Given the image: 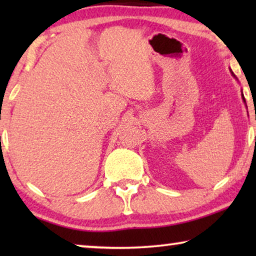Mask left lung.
Segmentation results:
<instances>
[{
    "mask_svg": "<svg viewBox=\"0 0 256 256\" xmlns=\"http://www.w3.org/2000/svg\"><path fill=\"white\" fill-rule=\"evenodd\" d=\"M230 72H232V71H230ZM232 74H233V72H232ZM233 76H234V74H233ZM242 100H244V104H246V100H244V94H242Z\"/></svg>",
    "mask_w": 256,
    "mask_h": 256,
    "instance_id": "1",
    "label": "left lung"
}]
</instances>
